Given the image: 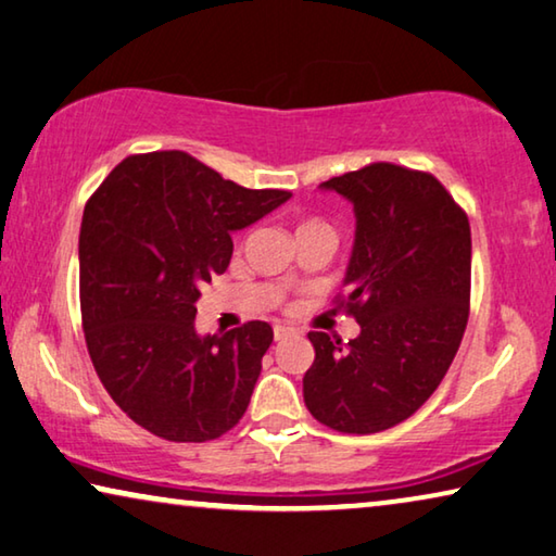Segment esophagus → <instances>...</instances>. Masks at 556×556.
<instances>
[{
    "label": "esophagus",
    "mask_w": 556,
    "mask_h": 556,
    "mask_svg": "<svg viewBox=\"0 0 556 556\" xmlns=\"http://www.w3.org/2000/svg\"><path fill=\"white\" fill-rule=\"evenodd\" d=\"M289 334H294L292 327H285V325H277V327H275V339H285V337H289Z\"/></svg>",
    "instance_id": "obj_1"
}]
</instances>
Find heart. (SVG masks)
Returning <instances> with one entry per match:
<instances>
[{
  "instance_id": "1",
  "label": "heart",
  "mask_w": 556,
  "mask_h": 556,
  "mask_svg": "<svg viewBox=\"0 0 556 556\" xmlns=\"http://www.w3.org/2000/svg\"><path fill=\"white\" fill-rule=\"evenodd\" d=\"M321 227H329V225H325L321 219H304L302 225L296 227V231H309V229H321Z\"/></svg>"
}]
</instances>
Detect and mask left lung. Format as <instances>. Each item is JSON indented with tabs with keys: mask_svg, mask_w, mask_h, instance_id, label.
I'll return each mask as SVG.
<instances>
[{
	"mask_svg": "<svg viewBox=\"0 0 556 556\" xmlns=\"http://www.w3.org/2000/svg\"><path fill=\"white\" fill-rule=\"evenodd\" d=\"M321 187L354 204L357 235L337 306L362 331L346 344L309 331L304 404L334 432H384L434 394L459 350L471 292L469 219L434 174L392 162Z\"/></svg>",
	"mask_w": 556,
	"mask_h": 556,
	"instance_id": "1",
	"label": "left lung"
}]
</instances>
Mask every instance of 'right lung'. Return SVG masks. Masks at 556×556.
I'll return each instance as SVG.
<instances>
[{"instance_id": "1", "label": "right lung", "mask_w": 556, "mask_h": 556, "mask_svg": "<svg viewBox=\"0 0 556 556\" xmlns=\"http://www.w3.org/2000/svg\"><path fill=\"white\" fill-rule=\"evenodd\" d=\"M192 154H131L89 197L79 229L81 329L97 377L131 421L169 442L217 439L250 407L267 321L199 337V287L231 260V231L285 204Z\"/></svg>"}]
</instances>
